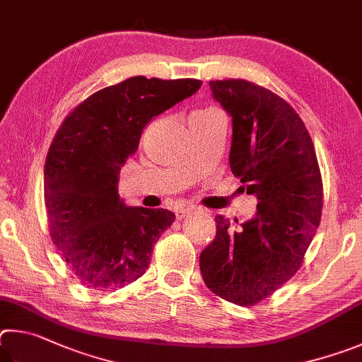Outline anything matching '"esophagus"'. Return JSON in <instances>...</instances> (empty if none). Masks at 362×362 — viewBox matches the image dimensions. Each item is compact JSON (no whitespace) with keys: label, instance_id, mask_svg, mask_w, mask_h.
I'll use <instances>...</instances> for the list:
<instances>
[{"label":"esophagus","instance_id":"esophagus-1","mask_svg":"<svg viewBox=\"0 0 362 362\" xmlns=\"http://www.w3.org/2000/svg\"><path fill=\"white\" fill-rule=\"evenodd\" d=\"M192 213V210L191 208H176L175 210V214H176V219H185V218H187L189 214Z\"/></svg>","mask_w":362,"mask_h":362}]
</instances>
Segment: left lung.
<instances>
[{
	"label": "left lung",
	"instance_id": "obj_1",
	"mask_svg": "<svg viewBox=\"0 0 362 362\" xmlns=\"http://www.w3.org/2000/svg\"><path fill=\"white\" fill-rule=\"evenodd\" d=\"M210 88L232 117V173L257 206L237 230L216 216L200 272L214 294L250 307L299 270L320 226L321 173L305 124L283 98L245 79L210 81Z\"/></svg>",
	"mask_w": 362,
	"mask_h": 362
}]
</instances>
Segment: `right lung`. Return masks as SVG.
Wrapping results in <instances>:
<instances>
[{
  "label": "right lung",
  "mask_w": 362,
  "mask_h": 362,
  "mask_svg": "<svg viewBox=\"0 0 362 362\" xmlns=\"http://www.w3.org/2000/svg\"><path fill=\"white\" fill-rule=\"evenodd\" d=\"M200 86L135 76L95 92L63 120L44 165V202L52 242L84 286L122 288L149 267L152 246L175 213L127 206L119 171L152 117Z\"/></svg>",
  "instance_id": "obj_1"
}]
</instances>
